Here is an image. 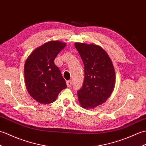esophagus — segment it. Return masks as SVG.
Returning a JSON list of instances; mask_svg holds the SVG:
<instances>
[{
	"mask_svg": "<svg viewBox=\"0 0 146 146\" xmlns=\"http://www.w3.org/2000/svg\"><path fill=\"white\" fill-rule=\"evenodd\" d=\"M72 81H66V85L68 87H70L71 86H72Z\"/></svg>",
	"mask_w": 146,
	"mask_h": 146,
	"instance_id": "1",
	"label": "esophagus"
}]
</instances>
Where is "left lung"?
Here are the masks:
<instances>
[{"label": "left lung", "mask_w": 146, "mask_h": 146, "mask_svg": "<svg viewBox=\"0 0 146 146\" xmlns=\"http://www.w3.org/2000/svg\"><path fill=\"white\" fill-rule=\"evenodd\" d=\"M75 48L83 60L84 80L78 98L84 109H94L104 103L114 88L116 73L113 62L103 48L95 44L76 42Z\"/></svg>", "instance_id": "1"}]
</instances>
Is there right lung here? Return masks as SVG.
I'll list each match as a JSON object with an SVG mask.
<instances>
[{"label":"right lung","mask_w":146,"mask_h":146,"mask_svg":"<svg viewBox=\"0 0 146 146\" xmlns=\"http://www.w3.org/2000/svg\"><path fill=\"white\" fill-rule=\"evenodd\" d=\"M66 43L52 40L37 47L27 58L24 66L27 90L36 102H54L60 91L67 87L58 68L54 63L56 56Z\"/></svg>","instance_id":"1"}]
</instances>
